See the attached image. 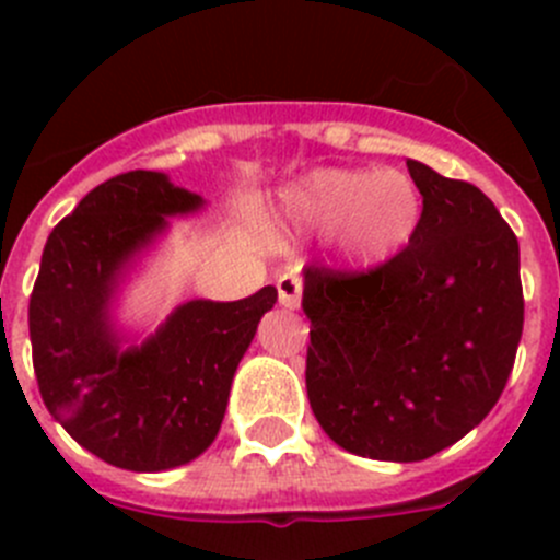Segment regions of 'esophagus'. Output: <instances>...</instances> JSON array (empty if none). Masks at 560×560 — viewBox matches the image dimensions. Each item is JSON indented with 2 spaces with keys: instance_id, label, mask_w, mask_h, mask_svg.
<instances>
[{
  "instance_id": "1",
  "label": "esophagus",
  "mask_w": 560,
  "mask_h": 560,
  "mask_svg": "<svg viewBox=\"0 0 560 560\" xmlns=\"http://www.w3.org/2000/svg\"><path fill=\"white\" fill-rule=\"evenodd\" d=\"M276 290H279V303L284 308H298V306H301L303 279L298 273L279 276V281H276Z\"/></svg>"
}]
</instances>
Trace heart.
<instances>
[{
    "label": "heart",
    "mask_w": 560,
    "mask_h": 560,
    "mask_svg": "<svg viewBox=\"0 0 560 560\" xmlns=\"http://www.w3.org/2000/svg\"><path fill=\"white\" fill-rule=\"evenodd\" d=\"M284 208L316 233H336V246L358 268L398 257L422 224V195L400 171L319 167L284 189Z\"/></svg>",
    "instance_id": "obj_1"
}]
</instances>
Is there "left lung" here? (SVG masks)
Instances as JSON below:
<instances>
[{"label":"left lung","mask_w":560,"mask_h":560,"mask_svg":"<svg viewBox=\"0 0 560 560\" xmlns=\"http://www.w3.org/2000/svg\"><path fill=\"white\" fill-rule=\"evenodd\" d=\"M422 195L409 246L369 270L306 265V389L347 453L411 463L488 417L523 336L521 246L485 191L406 160Z\"/></svg>","instance_id":"obj_1"}]
</instances>
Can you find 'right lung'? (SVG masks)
Listing matches in <instances>:
<instances>
[{"instance_id":"right-lung-1","label":"right lung","mask_w":560,"mask_h":560,"mask_svg":"<svg viewBox=\"0 0 560 560\" xmlns=\"http://www.w3.org/2000/svg\"><path fill=\"white\" fill-rule=\"evenodd\" d=\"M202 197L151 171L89 191L48 235L30 298L32 363L45 406L89 453L127 471H165L206 453L235 369L276 303L189 301L140 347L118 349L110 298L129 259Z\"/></svg>"}]
</instances>
